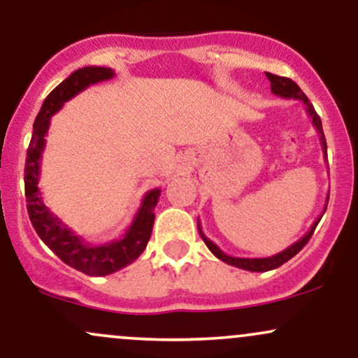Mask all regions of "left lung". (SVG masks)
Here are the masks:
<instances>
[{"label":"left lung","instance_id":"8db88e82","mask_svg":"<svg viewBox=\"0 0 358 358\" xmlns=\"http://www.w3.org/2000/svg\"><path fill=\"white\" fill-rule=\"evenodd\" d=\"M266 76H268V79L271 82V92H273L274 96L285 97V99H296V101H301L303 104H305L308 116L311 117V122H313V126L316 127V131H318V134H320V143H322L323 153L327 155V139H324V134H323L322 119H320L318 114H316L313 104L308 101L305 92L299 89V85L296 84V82L287 79V77H279V76H274V73H269V72L266 73ZM328 195H330V193H328ZM327 203H328V199H327ZM327 203H324L322 215H320L318 219L313 222V225L310 227V231H308L305 236L301 237V239L294 242V244H291L289 248H286L285 250H281V252L274 254V256H269V257H234V256H229V254H225L224 250H222L219 245L215 244V242H212L207 236H205L202 227H200V222H196V225H199V232H200V236H202L205 244H207V248L210 249V252L213 254V256L219 257L220 261L227 262V264L234 266V268L252 271V273H266V271L276 269V268H279V266H282L285 262L289 261L291 257L296 256L299 250L305 248L306 242L310 241L311 236H313L318 222L322 220L324 210H327Z\"/></svg>","mask_w":358,"mask_h":358}]
</instances>
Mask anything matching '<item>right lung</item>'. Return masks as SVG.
<instances>
[{
    "label": "right lung",
    "mask_w": 358,
    "mask_h": 358,
    "mask_svg": "<svg viewBox=\"0 0 358 358\" xmlns=\"http://www.w3.org/2000/svg\"><path fill=\"white\" fill-rule=\"evenodd\" d=\"M113 77L114 71L109 67H82L60 82L43 101L42 109L35 119L34 136L28 146L27 165H24V195H27V208L31 225L43 244L48 245L55 256H59L67 266L89 276H108L129 266L141 256L153 231L155 207L162 193L159 188L146 192L126 232L119 239L99 245L87 244L84 237L65 225L43 202L38 180L42 155L47 143L45 136L50 127L52 116L59 113L65 102L71 101L89 85L109 80Z\"/></svg>",
    "instance_id": "right-lung-1"
}]
</instances>
